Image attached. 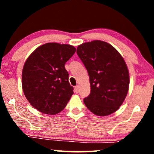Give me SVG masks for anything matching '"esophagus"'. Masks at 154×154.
Returning a JSON list of instances; mask_svg holds the SVG:
<instances>
[{"label": "esophagus", "instance_id": "obj_1", "mask_svg": "<svg viewBox=\"0 0 154 154\" xmlns=\"http://www.w3.org/2000/svg\"><path fill=\"white\" fill-rule=\"evenodd\" d=\"M74 90H75V92H76V93H78V92H79V85H76V86H75V88H74Z\"/></svg>", "mask_w": 154, "mask_h": 154}]
</instances>
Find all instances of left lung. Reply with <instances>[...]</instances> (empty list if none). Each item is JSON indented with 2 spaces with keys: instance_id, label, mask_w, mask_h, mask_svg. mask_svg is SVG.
<instances>
[{
  "instance_id": "obj_1",
  "label": "left lung",
  "mask_w": 154,
  "mask_h": 154,
  "mask_svg": "<svg viewBox=\"0 0 154 154\" xmlns=\"http://www.w3.org/2000/svg\"><path fill=\"white\" fill-rule=\"evenodd\" d=\"M76 52L90 77V93L84 98L85 106L99 116L115 112L129 88V72L123 58L112 45L102 41L81 44Z\"/></svg>"
}]
</instances>
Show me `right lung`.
Masks as SVG:
<instances>
[{"instance_id":"obj_1","label":"right lung","mask_w":154,"mask_h":154,"mask_svg":"<svg viewBox=\"0 0 154 154\" xmlns=\"http://www.w3.org/2000/svg\"><path fill=\"white\" fill-rule=\"evenodd\" d=\"M75 52L72 45L48 43L35 50L26 60L22 70V89L37 110L54 115L66 106L73 88L64 65Z\"/></svg>"}]
</instances>
